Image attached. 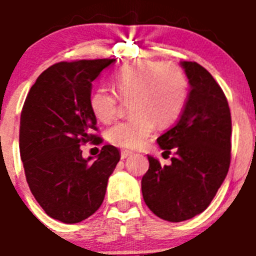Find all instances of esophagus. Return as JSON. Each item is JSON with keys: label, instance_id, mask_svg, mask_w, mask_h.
<instances>
[{"label": "esophagus", "instance_id": "esophagus-1", "mask_svg": "<svg viewBox=\"0 0 256 256\" xmlns=\"http://www.w3.org/2000/svg\"><path fill=\"white\" fill-rule=\"evenodd\" d=\"M133 155V152L132 151H130V150H123L120 152V158L122 159H126V158H130V156H132Z\"/></svg>", "mask_w": 256, "mask_h": 256}]
</instances>
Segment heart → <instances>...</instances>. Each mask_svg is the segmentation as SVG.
Wrapping results in <instances>:
<instances>
[{
    "label": "heart",
    "mask_w": 256,
    "mask_h": 256,
    "mask_svg": "<svg viewBox=\"0 0 256 256\" xmlns=\"http://www.w3.org/2000/svg\"><path fill=\"white\" fill-rule=\"evenodd\" d=\"M114 83L124 100L132 98L133 116L108 130V140L123 148H140L148 141L155 126H166L180 115L187 98V79L173 64L141 60L115 74ZM120 98L100 86L91 94L90 106L102 123L112 120Z\"/></svg>",
    "instance_id": "obj_1"
}]
</instances>
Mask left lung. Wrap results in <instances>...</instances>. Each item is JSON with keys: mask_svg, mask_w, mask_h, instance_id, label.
<instances>
[{"mask_svg": "<svg viewBox=\"0 0 256 256\" xmlns=\"http://www.w3.org/2000/svg\"><path fill=\"white\" fill-rule=\"evenodd\" d=\"M190 94L180 119L158 138L164 152L176 156L162 165L148 155V170L141 180L148 209L168 222L194 218L210 205L230 162L232 122L228 101L205 68L180 61Z\"/></svg>", "mask_w": 256, "mask_h": 256, "instance_id": "left-lung-1", "label": "left lung"}]
</instances>
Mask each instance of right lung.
Here are the masks:
<instances>
[{
	"label": "right lung",
	"mask_w": 256,
	"mask_h": 256,
	"mask_svg": "<svg viewBox=\"0 0 256 256\" xmlns=\"http://www.w3.org/2000/svg\"><path fill=\"white\" fill-rule=\"evenodd\" d=\"M115 58L58 62L32 86L20 116L19 148L26 182L47 216L73 224L102 204L108 177L120 160L105 144L96 159H84L80 144H101L92 134L96 116L90 106L92 82Z\"/></svg>",
	"instance_id": "right-lung-1"
}]
</instances>
